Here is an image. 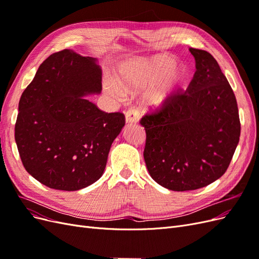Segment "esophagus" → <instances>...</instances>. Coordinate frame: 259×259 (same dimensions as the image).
Segmentation results:
<instances>
[{
    "label": "esophagus",
    "mask_w": 259,
    "mask_h": 259,
    "mask_svg": "<svg viewBox=\"0 0 259 259\" xmlns=\"http://www.w3.org/2000/svg\"><path fill=\"white\" fill-rule=\"evenodd\" d=\"M125 119L127 123H137L139 120V112L135 108H131L125 112Z\"/></svg>",
    "instance_id": "34e87169"
}]
</instances>
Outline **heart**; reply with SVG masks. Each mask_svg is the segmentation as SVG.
<instances>
[{
  "mask_svg": "<svg viewBox=\"0 0 259 259\" xmlns=\"http://www.w3.org/2000/svg\"><path fill=\"white\" fill-rule=\"evenodd\" d=\"M175 66L176 60L168 55H158L149 59H140L123 69L120 84L125 89L134 90L155 85L148 92L146 99L151 106L159 107L173 95L176 89L186 79L184 70ZM107 89L113 95L120 94L119 88L112 83L108 84Z\"/></svg>",
  "mask_w": 259,
  "mask_h": 259,
  "instance_id": "b5f03b06",
  "label": "heart"
}]
</instances>
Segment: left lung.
Returning <instances> with one entry per match:
<instances>
[{"label": "left lung", "instance_id": "obj_1", "mask_svg": "<svg viewBox=\"0 0 259 259\" xmlns=\"http://www.w3.org/2000/svg\"><path fill=\"white\" fill-rule=\"evenodd\" d=\"M189 51L197 70L188 89H178L139 121L149 174L173 191L199 189L222 177L241 133L237 99L218 62L206 51Z\"/></svg>", "mask_w": 259, "mask_h": 259}]
</instances>
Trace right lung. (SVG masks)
Here are the masks:
<instances>
[{
	"mask_svg": "<svg viewBox=\"0 0 259 259\" xmlns=\"http://www.w3.org/2000/svg\"><path fill=\"white\" fill-rule=\"evenodd\" d=\"M100 91L95 59L69 50L46 58L23 91L15 140L26 170L46 187L75 191L103 175L125 115L83 97Z\"/></svg>",
	"mask_w": 259,
	"mask_h": 259,
	"instance_id": "1",
	"label": "right lung"
}]
</instances>
